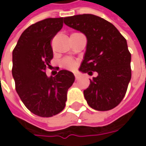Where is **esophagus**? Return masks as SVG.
<instances>
[{"mask_svg": "<svg viewBox=\"0 0 146 146\" xmlns=\"http://www.w3.org/2000/svg\"><path fill=\"white\" fill-rule=\"evenodd\" d=\"M75 77H76V80H78V79L80 78V75H79L78 73H75Z\"/></svg>", "mask_w": 146, "mask_h": 146, "instance_id": "esophagus-1", "label": "esophagus"}]
</instances>
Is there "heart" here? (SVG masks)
Instances as JSON below:
<instances>
[{"label":"heart","instance_id":"b5f03b06","mask_svg":"<svg viewBox=\"0 0 146 146\" xmlns=\"http://www.w3.org/2000/svg\"><path fill=\"white\" fill-rule=\"evenodd\" d=\"M61 66L63 68L72 70V69H74L76 67V62L73 59L70 58H66L62 60Z\"/></svg>","mask_w":146,"mask_h":146}]
</instances>
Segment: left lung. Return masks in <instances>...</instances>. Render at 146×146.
<instances>
[{"instance_id": "left-lung-1", "label": "left lung", "mask_w": 146, "mask_h": 146, "mask_svg": "<svg viewBox=\"0 0 146 146\" xmlns=\"http://www.w3.org/2000/svg\"><path fill=\"white\" fill-rule=\"evenodd\" d=\"M64 23L87 37L80 70L88 75L98 73L84 90L88 106L100 111L115 108L124 98L132 76L126 39L112 23L93 14L66 17Z\"/></svg>"}]
</instances>
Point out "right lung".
<instances>
[{
  "label": "right lung",
  "instance_id": "1",
  "mask_svg": "<svg viewBox=\"0 0 146 146\" xmlns=\"http://www.w3.org/2000/svg\"><path fill=\"white\" fill-rule=\"evenodd\" d=\"M63 26V18H49L28 27L13 50L12 75L15 89L34 115L52 117L65 108L67 90L75 81L69 70L48 77L45 70L53 57L51 40Z\"/></svg>",
  "mask_w": 146,
  "mask_h": 146
}]
</instances>
